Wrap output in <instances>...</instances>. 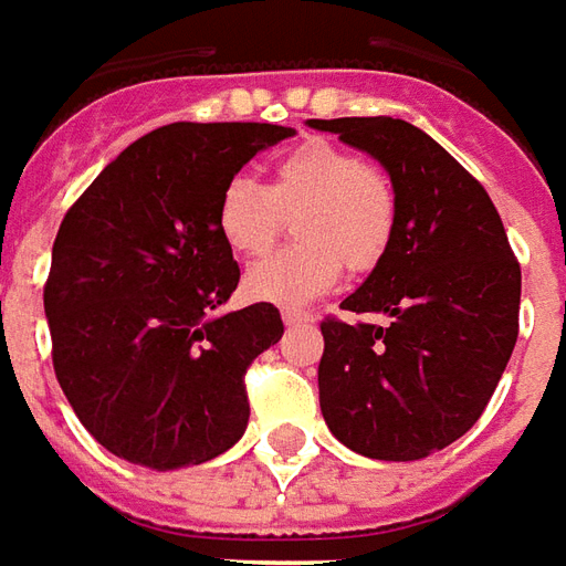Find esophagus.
Returning <instances> with one entry per match:
<instances>
[{
    "label": "esophagus",
    "mask_w": 566,
    "mask_h": 566,
    "mask_svg": "<svg viewBox=\"0 0 566 566\" xmlns=\"http://www.w3.org/2000/svg\"><path fill=\"white\" fill-rule=\"evenodd\" d=\"M283 323L298 325V323H313L311 311H301V307H283Z\"/></svg>",
    "instance_id": "1"
}]
</instances>
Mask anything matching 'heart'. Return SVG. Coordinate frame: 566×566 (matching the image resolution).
Wrapping results in <instances>:
<instances>
[{
	"label": "heart",
	"instance_id": "1",
	"mask_svg": "<svg viewBox=\"0 0 566 566\" xmlns=\"http://www.w3.org/2000/svg\"><path fill=\"white\" fill-rule=\"evenodd\" d=\"M292 250L247 271L243 286L259 301L307 304L337 286L344 262L368 271L386 255L398 201L391 180L353 150L313 138L271 165V184L247 177L226 184L217 201V232L234 255L255 259L277 243L286 217H295Z\"/></svg>",
	"mask_w": 566,
	"mask_h": 566
}]
</instances>
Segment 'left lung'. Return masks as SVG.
<instances>
[{
    "label": "left lung",
    "mask_w": 566,
    "mask_h": 566,
    "mask_svg": "<svg viewBox=\"0 0 566 566\" xmlns=\"http://www.w3.org/2000/svg\"><path fill=\"white\" fill-rule=\"evenodd\" d=\"M370 153L391 177L398 217L386 255L325 319L319 407L332 434L379 461H416L468 434L518 337L522 271L497 208L440 144L391 117L307 119Z\"/></svg>",
    "instance_id": "left-lung-1"
}]
</instances>
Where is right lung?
Masks as SVG:
<instances>
[{"label": "right lung", "instance_id": "add662e5", "mask_svg": "<svg viewBox=\"0 0 566 566\" xmlns=\"http://www.w3.org/2000/svg\"><path fill=\"white\" fill-rule=\"evenodd\" d=\"M295 129L171 123L102 171L53 241L44 313L81 424L123 461L205 464L247 431L243 374L283 337L268 301L217 313L241 271L217 232L229 180Z\"/></svg>", "mask_w": 566, "mask_h": 566}]
</instances>
